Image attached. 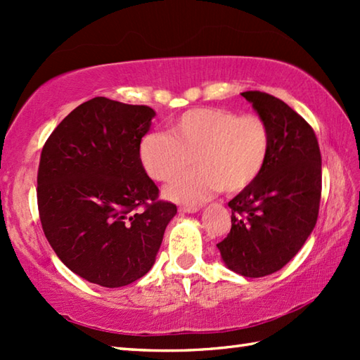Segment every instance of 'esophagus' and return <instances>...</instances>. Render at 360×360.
<instances>
[{
	"label": "esophagus",
	"mask_w": 360,
	"mask_h": 360,
	"mask_svg": "<svg viewBox=\"0 0 360 360\" xmlns=\"http://www.w3.org/2000/svg\"><path fill=\"white\" fill-rule=\"evenodd\" d=\"M200 208L195 207V205H191V207H181L180 211L181 212H188V214H193V212H197Z\"/></svg>",
	"instance_id": "34e87169"
}]
</instances>
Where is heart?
I'll use <instances>...</instances> for the list:
<instances>
[{"mask_svg":"<svg viewBox=\"0 0 360 360\" xmlns=\"http://www.w3.org/2000/svg\"><path fill=\"white\" fill-rule=\"evenodd\" d=\"M272 136L258 115L225 108H194L171 122L169 135L149 134L139 144V161L150 179L171 181L189 166H199L165 189L172 202L197 205L216 193L236 194L259 179Z\"/></svg>","mask_w":360,"mask_h":360,"instance_id":"b5f03b06","label":"heart"}]
</instances>
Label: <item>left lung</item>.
<instances>
[{"label": "left lung", "mask_w": 360, "mask_h": 360, "mask_svg": "<svg viewBox=\"0 0 360 360\" xmlns=\"http://www.w3.org/2000/svg\"><path fill=\"white\" fill-rule=\"evenodd\" d=\"M272 136L259 179L229 202L231 230L217 248L225 266L247 278L283 269L309 238L319 217L321 155L312 127L272 94L242 93Z\"/></svg>", "instance_id": "8db88e82"}]
</instances>
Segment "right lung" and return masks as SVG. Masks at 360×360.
<instances>
[{"mask_svg": "<svg viewBox=\"0 0 360 360\" xmlns=\"http://www.w3.org/2000/svg\"><path fill=\"white\" fill-rule=\"evenodd\" d=\"M153 116L148 105L93 98L43 146L37 175L41 229L71 272L102 288H122L148 274L177 212L174 203L158 200L139 161Z\"/></svg>", "mask_w": 360, "mask_h": 360, "instance_id": "add662e5", "label": "right lung"}]
</instances>
